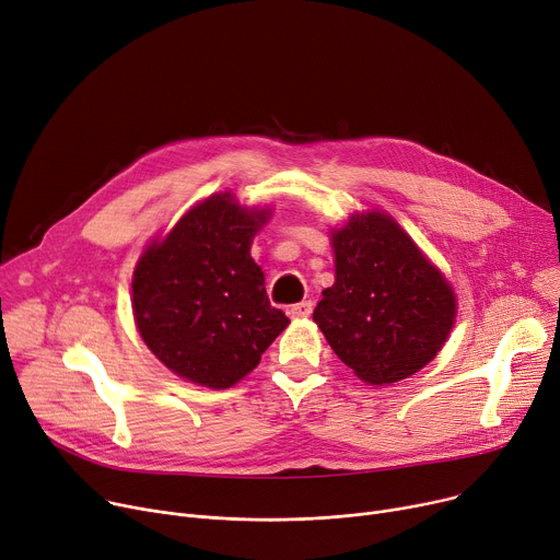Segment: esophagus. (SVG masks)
Returning a JSON list of instances; mask_svg holds the SVG:
<instances>
[{
  "mask_svg": "<svg viewBox=\"0 0 560 560\" xmlns=\"http://www.w3.org/2000/svg\"><path fill=\"white\" fill-rule=\"evenodd\" d=\"M312 312H314V303H312V300H303V303H295V305H291V307L287 310V314H289L291 318H307V316H312Z\"/></svg>",
  "mask_w": 560,
  "mask_h": 560,
  "instance_id": "34e87169",
  "label": "esophagus"
}]
</instances>
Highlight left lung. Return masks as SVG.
<instances>
[{"mask_svg":"<svg viewBox=\"0 0 560 560\" xmlns=\"http://www.w3.org/2000/svg\"><path fill=\"white\" fill-rule=\"evenodd\" d=\"M336 282L314 320L336 357L372 385L419 372L446 342L455 295L408 233L383 212L334 231Z\"/></svg>","mask_w":560,"mask_h":560,"instance_id":"left-lung-1","label":"left lung"}]
</instances>
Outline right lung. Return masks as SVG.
Returning a JSON list of instances; mask_svg holds the SVG:
<instances>
[{"label":"right lung","instance_id":"add662e5","mask_svg":"<svg viewBox=\"0 0 560 560\" xmlns=\"http://www.w3.org/2000/svg\"><path fill=\"white\" fill-rule=\"evenodd\" d=\"M267 220L269 210L242 208L231 192L212 195L141 255L132 280L137 327L175 374L231 388L289 325L248 253Z\"/></svg>","mask_w":560,"mask_h":560}]
</instances>
